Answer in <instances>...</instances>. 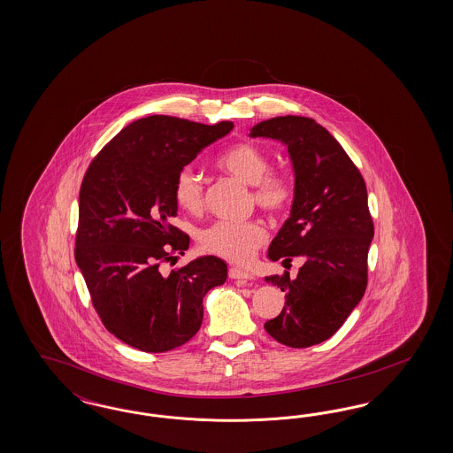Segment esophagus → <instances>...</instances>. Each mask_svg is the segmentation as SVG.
Listing matches in <instances>:
<instances>
[{
    "mask_svg": "<svg viewBox=\"0 0 453 453\" xmlns=\"http://www.w3.org/2000/svg\"><path fill=\"white\" fill-rule=\"evenodd\" d=\"M229 277L234 279V280H237V282H241V284H246V282L254 279V275L250 274V273H247V271L239 269V267H231V269H229Z\"/></svg>",
    "mask_w": 453,
    "mask_h": 453,
    "instance_id": "esophagus-1",
    "label": "esophagus"
}]
</instances>
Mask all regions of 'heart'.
<instances>
[{
  "instance_id": "heart-1",
  "label": "heart",
  "mask_w": 453,
  "mask_h": 453,
  "mask_svg": "<svg viewBox=\"0 0 453 453\" xmlns=\"http://www.w3.org/2000/svg\"><path fill=\"white\" fill-rule=\"evenodd\" d=\"M220 171L252 186L254 204L273 218H282L294 206V182L280 173L271 171V159L261 148L250 142H235L216 159ZM173 197L179 209L197 216L204 209V188L191 169H180L173 182ZM267 241V229L261 220L242 222L218 220L199 234V244L211 254L227 261L244 264Z\"/></svg>"
}]
</instances>
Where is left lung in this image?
<instances>
[{
	"label": "left lung",
	"instance_id": "left-lung-1",
	"mask_svg": "<svg viewBox=\"0 0 453 453\" xmlns=\"http://www.w3.org/2000/svg\"><path fill=\"white\" fill-rule=\"evenodd\" d=\"M250 136L282 141L296 173L292 212L269 257L303 259L296 279L288 271L265 277L288 296L264 327L277 342L305 349L330 339L365 294L373 237L365 180L337 139L311 118L277 116L254 126Z\"/></svg>",
	"mask_w": 453,
	"mask_h": 453
}]
</instances>
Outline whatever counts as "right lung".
<instances>
[{"mask_svg": "<svg viewBox=\"0 0 453 453\" xmlns=\"http://www.w3.org/2000/svg\"><path fill=\"white\" fill-rule=\"evenodd\" d=\"M233 127L173 116L137 119L97 152L82 178L76 264L104 327L142 352L191 341L207 290L227 279L226 262L214 256L167 274L163 264L189 247V235L171 224L176 174Z\"/></svg>", "mask_w": 453, "mask_h": 453, "instance_id": "obj_1", "label": "right lung"}]
</instances>
